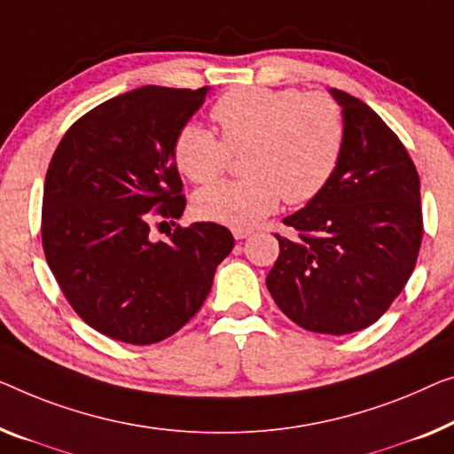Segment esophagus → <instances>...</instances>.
<instances>
[{"label":"esophagus","instance_id":"34e87169","mask_svg":"<svg viewBox=\"0 0 454 454\" xmlns=\"http://www.w3.org/2000/svg\"><path fill=\"white\" fill-rule=\"evenodd\" d=\"M250 232H253V230H248V228H234V230H232V234H234L236 240L247 239V236H248Z\"/></svg>","mask_w":454,"mask_h":454}]
</instances>
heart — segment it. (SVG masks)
I'll list each match as a JSON object with an SVG mask.
<instances>
[{"instance_id": "1", "label": "heart", "mask_w": 454, "mask_h": 454, "mask_svg": "<svg viewBox=\"0 0 454 454\" xmlns=\"http://www.w3.org/2000/svg\"><path fill=\"white\" fill-rule=\"evenodd\" d=\"M222 138L185 124L173 142V159L193 184L220 177L232 153L247 151L248 177L200 189L193 207L201 218L250 226L273 214L281 198L301 206L317 198L340 165L347 145L342 106L328 93L295 87H239L212 107Z\"/></svg>"}]
</instances>
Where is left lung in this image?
<instances>
[{
	"label": "left lung",
	"instance_id": "8db88e82",
	"mask_svg": "<svg viewBox=\"0 0 454 454\" xmlns=\"http://www.w3.org/2000/svg\"><path fill=\"white\" fill-rule=\"evenodd\" d=\"M347 145L326 189L283 224L267 289L297 326L350 334L377 322L402 294L422 242L420 177L397 134L347 91L330 90Z\"/></svg>",
	"mask_w": 454,
	"mask_h": 454
}]
</instances>
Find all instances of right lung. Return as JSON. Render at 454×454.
I'll return each instance as SVG.
<instances>
[{
	"label": "right lung",
	"instance_id": "right-lung-1",
	"mask_svg": "<svg viewBox=\"0 0 454 454\" xmlns=\"http://www.w3.org/2000/svg\"><path fill=\"white\" fill-rule=\"evenodd\" d=\"M207 87L146 85L81 116L54 151L43 195V248L81 320L128 344L173 336L200 312L234 239L198 222L154 240L153 222L181 218L173 142ZM159 224V226H160Z\"/></svg>",
	"mask_w": 454,
	"mask_h": 454
}]
</instances>
